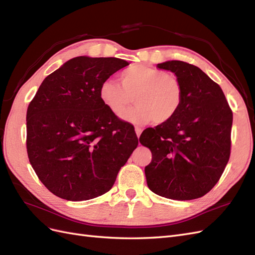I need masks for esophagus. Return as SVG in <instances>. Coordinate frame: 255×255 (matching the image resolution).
I'll list each match as a JSON object with an SVG mask.
<instances>
[{
  "label": "esophagus",
  "instance_id": "1",
  "mask_svg": "<svg viewBox=\"0 0 255 255\" xmlns=\"http://www.w3.org/2000/svg\"><path fill=\"white\" fill-rule=\"evenodd\" d=\"M135 132H136V135H137V137L139 138V136H140V134H141V132H142V128H140L136 127V128H135Z\"/></svg>",
  "mask_w": 255,
  "mask_h": 255
}]
</instances>
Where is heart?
Masks as SVG:
<instances>
[{"label":"heart","instance_id":"obj_1","mask_svg":"<svg viewBox=\"0 0 255 255\" xmlns=\"http://www.w3.org/2000/svg\"><path fill=\"white\" fill-rule=\"evenodd\" d=\"M120 84L106 80L99 95L104 105L116 116H121L135 101L123 119L134 125L153 120L156 125L170 121L183 101V87L173 74L143 65H134L120 73Z\"/></svg>","mask_w":255,"mask_h":255}]
</instances>
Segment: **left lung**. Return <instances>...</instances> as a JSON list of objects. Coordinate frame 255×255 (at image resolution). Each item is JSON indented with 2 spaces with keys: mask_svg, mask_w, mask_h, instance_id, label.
Wrapping results in <instances>:
<instances>
[{
  "mask_svg": "<svg viewBox=\"0 0 255 255\" xmlns=\"http://www.w3.org/2000/svg\"><path fill=\"white\" fill-rule=\"evenodd\" d=\"M157 68L180 80L183 101L170 121L139 138L152 153L144 168L146 184L168 199L201 198L217 184L229 161L233 113L219 85L200 68L181 60Z\"/></svg>",
  "mask_w": 255,
  "mask_h": 255,
  "instance_id": "1",
  "label": "left lung"
}]
</instances>
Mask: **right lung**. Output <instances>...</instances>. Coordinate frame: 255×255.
<instances>
[{
  "mask_svg": "<svg viewBox=\"0 0 255 255\" xmlns=\"http://www.w3.org/2000/svg\"><path fill=\"white\" fill-rule=\"evenodd\" d=\"M129 65L79 56L41 83L26 113L29 163L55 196L83 201L109 191L138 138L101 101L102 83Z\"/></svg>",
  "mask_w": 255,
  "mask_h": 255,
  "instance_id": "1",
  "label": "right lung"
}]
</instances>
